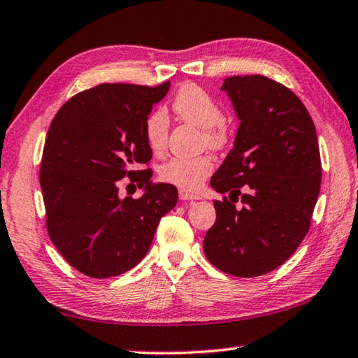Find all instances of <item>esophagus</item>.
<instances>
[{
  "label": "esophagus",
  "instance_id": "esophagus-1",
  "mask_svg": "<svg viewBox=\"0 0 358 358\" xmlns=\"http://www.w3.org/2000/svg\"><path fill=\"white\" fill-rule=\"evenodd\" d=\"M178 196H180V201H197L199 199V196H196V194H192L186 189H180Z\"/></svg>",
  "mask_w": 358,
  "mask_h": 358
}]
</instances>
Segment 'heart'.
<instances>
[{
  "mask_svg": "<svg viewBox=\"0 0 358 358\" xmlns=\"http://www.w3.org/2000/svg\"><path fill=\"white\" fill-rule=\"evenodd\" d=\"M177 117L202 129V142L211 150H222L229 143V129L222 121V108L211 96L194 83L181 87L172 101ZM169 121L164 110L151 112L145 120V141L153 153H162L167 142ZM213 172L210 156L175 157L159 169V178L180 189L196 191Z\"/></svg>",
  "mask_w": 358,
  "mask_h": 358,
  "instance_id": "heart-1",
  "label": "heart"
}]
</instances>
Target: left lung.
Segmentation results:
<instances>
[{"label":"left lung","mask_w":358,"mask_h":358,"mask_svg":"<svg viewBox=\"0 0 358 358\" xmlns=\"http://www.w3.org/2000/svg\"><path fill=\"white\" fill-rule=\"evenodd\" d=\"M221 90L240 126L210 181L229 199L215 201L203 252L224 273L254 278L286 262L308 234L322 178L317 134L303 102L268 77L234 76Z\"/></svg>","instance_id":"1"}]
</instances>
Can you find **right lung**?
Segmentation results:
<instances>
[{
    "label": "right lung",
    "mask_w": 358,
    "mask_h": 358,
    "mask_svg": "<svg viewBox=\"0 0 358 358\" xmlns=\"http://www.w3.org/2000/svg\"><path fill=\"white\" fill-rule=\"evenodd\" d=\"M171 88L102 83L66 102L47 132L41 162L48 237L90 278L118 276L147 256L161 217L177 205L173 185L153 183L145 120ZM145 185L121 199L117 181Z\"/></svg>",
    "instance_id": "obj_1"
}]
</instances>
